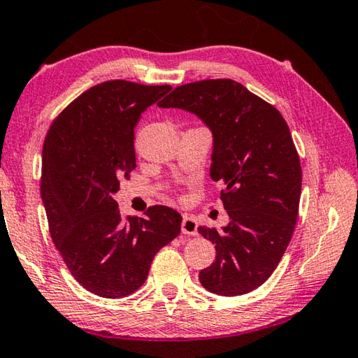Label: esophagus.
<instances>
[{
	"mask_svg": "<svg viewBox=\"0 0 358 358\" xmlns=\"http://www.w3.org/2000/svg\"><path fill=\"white\" fill-rule=\"evenodd\" d=\"M181 231L183 234H189V236H196L197 234V222L194 217L185 215L183 222H181Z\"/></svg>",
	"mask_w": 358,
	"mask_h": 358,
	"instance_id": "esophagus-1",
	"label": "esophagus"
}]
</instances>
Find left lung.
<instances>
[{"instance_id":"8db88e82","label":"left lung","mask_w":358,"mask_h":358,"mask_svg":"<svg viewBox=\"0 0 358 358\" xmlns=\"http://www.w3.org/2000/svg\"><path fill=\"white\" fill-rule=\"evenodd\" d=\"M159 108H180L201 117L213 133L210 177L230 223L199 227L217 257L199 281L218 296H241L270 278L294 233L302 169L289 127L280 110L230 78L177 87Z\"/></svg>"}]
</instances>
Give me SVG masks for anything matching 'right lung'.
Returning a JSON list of instances; mask_svg holds the SVG:
<instances>
[{
	"label": "right lung",
	"instance_id": "add662e5",
	"mask_svg": "<svg viewBox=\"0 0 358 358\" xmlns=\"http://www.w3.org/2000/svg\"><path fill=\"white\" fill-rule=\"evenodd\" d=\"M170 90L108 80L73 99L48 130L40 189L51 239L73 278L99 297L135 292L154 255L180 234L177 210L152 206L145 218H124L112 197L136 169L133 128Z\"/></svg>",
	"mask_w": 358,
	"mask_h": 358
}]
</instances>
